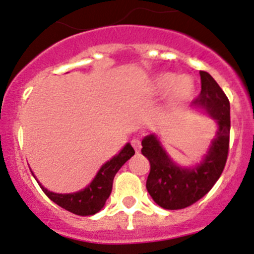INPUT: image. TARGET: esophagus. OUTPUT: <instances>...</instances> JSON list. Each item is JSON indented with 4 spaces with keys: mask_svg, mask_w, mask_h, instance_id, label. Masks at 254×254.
<instances>
[{
    "mask_svg": "<svg viewBox=\"0 0 254 254\" xmlns=\"http://www.w3.org/2000/svg\"><path fill=\"white\" fill-rule=\"evenodd\" d=\"M131 143H132V146H133V149L136 150V152H138L141 150V140L140 138H132V141H131Z\"/></svg>",
    "mask_w": 254,
    "mask_h": 254,
    "instance_id": "esophagus-1",
    "label": "esophagus"
}]
</instances>
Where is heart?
Here are the masks:
<instances>
[{
  "instance_id": "b5f03b06",
  "label": "heart",
  "mask_w": 254,
  "mask_h": 254,
  "mask_svg": "<svg viewBox=\"0 0 254 254\" xmlns=\"http://www.w3.org/2000/svg\"><path fill=\"white\" fill-rule=\"evenodd\" d=\"M154 90L158 94H165L170 90V102L173 105L185 103L193 94L194 84L188 76L177 78L174 73H161L154 80Z\"/></svg>"
}]
</instances>
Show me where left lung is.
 Here are the masks:
<instances>
[{
    "instance_id": "obj_1",
    "label": "left lung",
    "mask_w": 254,
    "mask_h": 254,
    "mask_svg": "<svg viewBox=\"0 0 254 254\" xmlns=\"http://www.w3.org/2000/svg\"><path fill=\"white\" fill-rule=\"evenodd\" d=\"M199 76L201 93L192 104L207 112L219 127L205 159L190 169L178 167L170 160L155 134H149L142 140L141 152L150 161L147 192L155 202L167 210L188 207L208 193L221 176L228 159L230 137L229 99L210 73L199 71Z\"/></svg>"
}]
</instances>
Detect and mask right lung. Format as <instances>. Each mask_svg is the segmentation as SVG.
<instances>
[{
  "label": "right lung",
  "mask_w": 254,
  "mask_h": 254,
  "mask_svg": "<svg viewBox=\"0 0 254 254\" xmlns=\"http://www.w3.org/2000/svg\"><path fill=\"white\" fill-rule=\"evenodd\" d=\"M134 155L133 147L127 143L118 155L103 165L95 178L93 179L90 185L85 190H78L76 193H55L51 192L43 186L40 185V188L43 190L44 193L48 196L49 199L57 203L64 210L69 211L75 215L80 216H89L99 212L103 206L107 202L108 197L111 196L112 187H113V179L117 172L122 168L126 161L131 159Z\"/></svg>",
  "instance_id": "obj_1"
}]
</instances>
